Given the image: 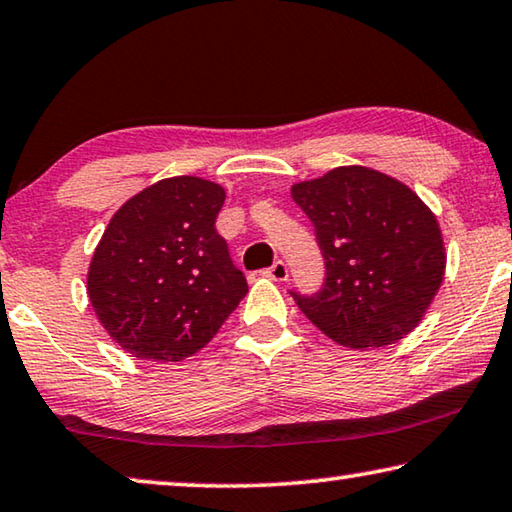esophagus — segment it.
Segmentation results:
<instances>
[{
    "instance_id": "34e87169",
    "label": "esophagus",
    "mask_w": 512,
    "mask_h": 512,
    "mask_svg": "<svg viewBox=\"0 0 512 512\" xmlns=\"http://www.w3.org/2000/svg\"><path fill=\"white\" fill-rule=\"evenodd\" d=\"M266 275H269V278H273V280H278V282H285L289 278V266L282 262V259H278V262L266 269Z\"/></svg>"
}]
</instances>
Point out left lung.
<instances>
[{
  "mask_svg": "<svg viewBox=\"0 0 512 512\" xmlns=\"http://www.w3.org/2000/svg\"><path fill=\"white\" fill-rule=\"evenodd\" d=\"M291 198L314 225L326 278L296 305L337 344L380 348L403 339L444 275L440 227L417 193L378 170L342 166L300 182Z\"/></svg>",
  "mask_w": 512,
  "mask_h": 512,
  "instance_id": "left-lung-1",
  "label": "left lung"
}]
</instances>
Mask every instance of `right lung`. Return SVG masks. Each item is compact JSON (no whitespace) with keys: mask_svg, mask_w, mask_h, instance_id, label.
<instances>
[{"mask_svg":"<svg viewBox=\"0 0 512 512\" xmlns=\"http://www.w3.org/2000/svg\"><path fill=\"white\" fill-rule=\"evenodd\" d=\"M223 186L168 177L129 198L97 243L88 298L120 348L177 362L200 351L248 294L216 232Z\"/></svg>","mask_w":512,"mask_h":512,"instance_id":"obj_1","label":"right lung"}]
</instances>
